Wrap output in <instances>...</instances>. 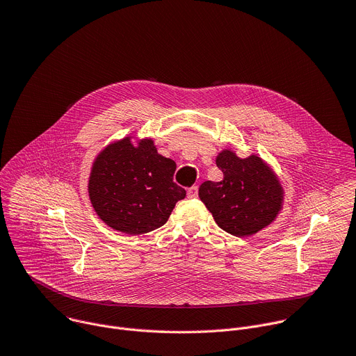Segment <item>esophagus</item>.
<instances>
[{"label": "esophagus", "mask_w": 356, "mask_h": 356, "mask_svg": "<svg viewBox=\"0 0 356 356\" xmlns=\"http://www.w3.org/2000/svg\"><path fill=\"white\" fill-rule=\"evenodd\" d=\"M188 197H189V199L197 197V186H192V188L188 189Z\"/></svg>", "instance_id": "obj_1"}]
</instances>
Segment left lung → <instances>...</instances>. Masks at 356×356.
Wrapping results in <instances>:
<instances>
[{
	"label": "left lung",
	"mask_w": 356,
	"mask_h": 356,
	"mask_svg": "<svg viewBox=\"0 0 356 356\" xmlns=\"http://www.w3.org/2000/svg\"><path fill=\"white\" fill-rule=\"evenodd\" d=\"M216 165L223 179L203 182L199 197L220 229L236 237H248L275 222L285 192L261 157L240 159L234 150L225 149L216 157Z\"/></svg>",
	"instance_id": "8db88e82"
}]
</instances>
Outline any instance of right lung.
<instances>
[{"instance_id": "obj_1", "label": "right lung", "mask_w": 356, "mask_h": 356, "mask_svg": "<svg viewBox=\"0 0 356 356\" xmlns=\"http://www.w3.org/2000/svg\"><path fill=\"white\" fill-rule=\"evenodd\" d=\"M131 138L113 141L95 157L88 195L105 225L138 236L165 225L186 191L172 181L177 164L157 153L153 138L136 145Z\"/></svg>"}]
</instances>
